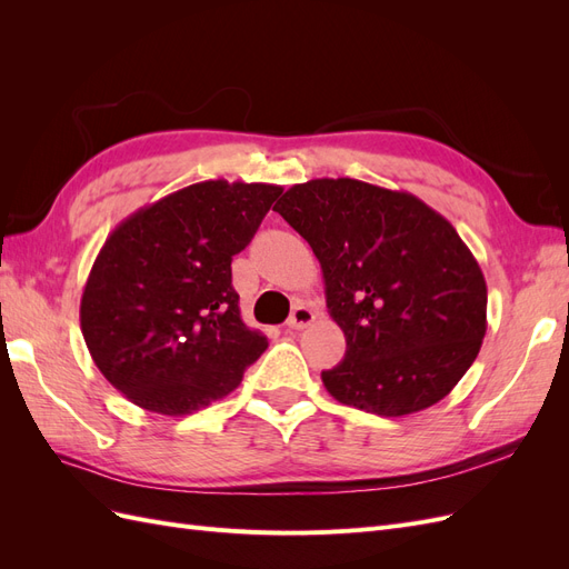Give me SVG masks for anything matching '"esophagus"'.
<instances>
[{"mask_svg":"<svg viewBox=\"0 0 569 569\" xmlns=\"http://www.w3.org/2000/svg\"><path fill=\"white\" fill-rule=\"evenodd\" d=\"M313 322H316V313L311 311V308L297 306L295 311H291L289 320H287V327H289V330H306V327L313 325Z\"/></svg>","mask_w":569,"mask_h":569,"instance_id":"obj_1","label":"esophagus"}]
</instances>
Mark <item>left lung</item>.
<instances>
[{"label": "left lung", "mask_w": 569, "mask_h": 569, "mask_svg": "<svg viewBox=\"0 0 569 569\" xmlns=\"http://www.w3.org/2000/svg\"><path fill=\"white\" fill-rule=\"evenodd\" d=\"M322 268L347 353L322 385L343 406L401 418L441 401L487 335V282L456 228L408 192L351 178L274 203Z\"/></svg>", "instance_id": "8db88e82"}]
</instances>
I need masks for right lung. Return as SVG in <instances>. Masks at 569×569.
Instances as JSON below:
<instances>
[{
  "label": "right lung",
  "mask_w": 569,
  "mask_h": 569,
  "mask_svg": "<svg viewBox=\"0 0 569 569\" xmlns=\"http://www.w3.org/2000/svg\"><path fill=\"white\" fill-rule=\"evenodd\" d=\"M282 187L206 180L134 211L107 237L80 299V330L128 401L189 416L242 382L268 339L244 325L232 256Z\"/></svg>",
  "instance_id": "right-lung-1"
}]
</instances>
